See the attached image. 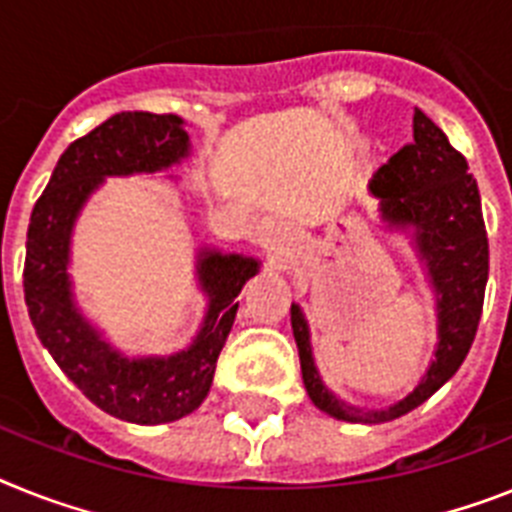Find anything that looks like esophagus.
Wrapping results in <instances>:
<instances>
[{"label":"esophagus","instance_id":"34e87169","mask_svg":"<svg viewBox=\"0 0 512 512\" xmlns=\"http://www.w3.org/2000/svg\"><path fill=\"white\" fill-rule=\"evenodd\" d=\"M263 242H265V249H268L270 255L283 257V255H289L291 234H289V229L283 226V223H270V226H265V231H263Z\"/></svg>","mask_w":512,"mask_h":512}]
</instances>
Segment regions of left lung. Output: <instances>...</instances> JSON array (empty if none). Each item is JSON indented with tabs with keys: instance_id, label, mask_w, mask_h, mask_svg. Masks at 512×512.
<instances>
[{
	"instance_id": "1",
	"label": "left lung",
	"mask_w": 512,
	"mask_h": 512,
	"mask_svg": "<svg viewBox=\"0 0 512 512\" xmlns=\"http://www.w3.org/2000/svg\"><path fill=\"white\" fill-rule=\"evenodd\" d=\"M388 229L409 231L437 294V349L427 375L393 406L359 409L325 388L315 367L309 328L299 304H291L302 380L317 409L351 424H382L422 406L466 359L482 317L489 276V242L482 200L466 158L424 111H414V143L403 145L369 182Z\"/></svg>"
}]
</instances>
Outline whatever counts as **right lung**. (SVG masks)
Wrapping results in <instances>:
<instances>
[{"instance_id":"add662e5","label":"right lung","mask_w":512,"mask_h":512,"mask_svg":"<svg viewBox=\"0 0 512 512\" xmlns=\"http://www.w3.org/2000/svg\"><path fill=\"white\" fill-rule=\"evenodd\" d=\"M190 156V135L174 114L122 111L75 140L30 213L25 242V304L36 336L62 372L106 414L132 424L176 422L205 401L229 338L255 257L200 249L197 281L208 312L187 349L171 356L119 354L77 309L72 296L70 239L88 197L106 176L153 174Z\"/></svg>"}]
</instances>
